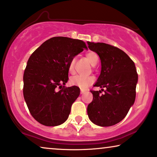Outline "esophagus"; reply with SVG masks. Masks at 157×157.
<instances>
[{
    "label": "esophagus",
    "instance_id": "1",
    "mask_svg": "<svg viewBox=\"0 0 157 157\" xmlns=\"http://www.w3.org/2000/svg\"><path fill=\"white\" fill-rule=\"evenodd\" d=\"M86 92V89H81V94H84Z\"/></svg>",
    "mask_w": 157,
    "mask_h": 157
}]
</instances>
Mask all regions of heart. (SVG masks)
<instances>
[{
  "label": "heart",
  "mask_w": 157,
  "mask_h": 157,
  "mask_svg": "<svg viewBox=\"0 0 157 157\" xmlns=\"http://www.w3.org/2000/svg\"><path fill=\"white\" fill-rule=\"evenodd\" d=\"M86 58L88 59L89 62L90 63L91 66H96L97 63L99 61V57L97 53L94 52H90L86 54ZM75 64V59H73L71 61L68 66V70L70 72H73ZM94 81V78L92 76H83V75H76L71 77L70 79V83L73 86H76L79 87L80 89H86L89 86L92 84Z\"/></svg>",
  "instance_id": "obj_1"
}]
</instances>
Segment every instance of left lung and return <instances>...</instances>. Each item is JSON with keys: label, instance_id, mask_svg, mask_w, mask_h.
Returning a JSON list of instances; mask_svg holds the SVG:
<instances>
[{"label": "left lung", "instance_id": "left-lung-1", "mask_svg": "<svg viewBox=\"0 0 157 157\" xmlns=\"http://www.w3.org/2000/svg\"><path fill=\"white\" fill-rule=\"evenodd\" d=\"M89 50L98 54L101 73L91 91L93 100L87 107L89 118L95 125L107 127L125 118L136 99L138 74L135 63L121 49L103 42H87ZM105 88L103 95L100 94Z\"/></svg>", "mask_w": 157, "mask_h": 157}]
</instances>
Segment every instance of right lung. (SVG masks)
Masks as SVG:
<instances>
[{
	"label": "right lung",
	"instance_id": "obj_1",
	"mask_svg": "<svg viewBox=\"0 0 157 157\" xmlns=\"http://www.w3.org/2000/svg\"><path fill=\"white\" fill-rule=\"evenodd\" d=\"M83 49L87 47L80 40L56 36L43 42L29 57L23 77L24 97L40 123L57 126L68 119L80 89L63 85L68 81L69 63ZM58 86L64 88L57 91Z\"/></svg>",
	"mask_w": 157,
	"mask_h": 157
}]
</instances>
